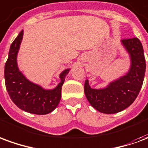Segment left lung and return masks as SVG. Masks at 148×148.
<instances>
[{
	"label": "left lung",
	"mask_w": 148,
	"mask_h": 148,
	"mask_svg": "<svg viewBox=\"0 0 148 148\" xmlns=\"http://www.w3.org/2000/svg\"><path fill=\"white\" fill-rule=\"evenodd\" d=\"M121 42L130 54L132 65L129 72L105 89H92L88 80L84 86L85 94L90 105L102 113H116L130 106L143 85L146 62L142 43L136 37L123 39Z\"/></svg>",
	"instance_id": "left-lung-1"
}]
</instances>
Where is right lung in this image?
<instances>
[{"label": "right lung", "mask_w": 148, "mask_h": 148, "mask_svg": "<svg viewBox=\"0 0 148 148\" xmlns=\"http://www.w3.org/2000/svg\"><path fill=\"white\" fill-rule=\"evenodd\" d=\"M23 34L22 30L10 46L8 58L5 66V86L10 98L18 108L33 114H47L58 106L61 100L62 86L69 70H65L60 74L61 82L54 90H43L29 82L19 71L16 62Z\"/></svg>", "instance_id": "add662e5"}]
</instances>
